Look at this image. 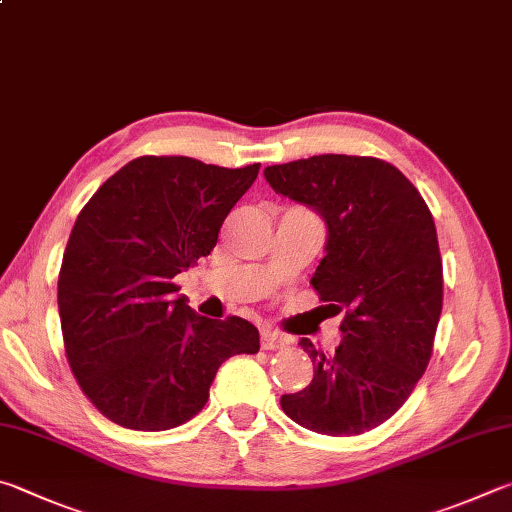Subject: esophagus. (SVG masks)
Segmentation results:
<instances>
[{"label": "esophagus", "instance_id": "34e87169", "mask_svg": "<svg viewBox=\"0 0 512 512\" xmlns=\"http://www.w3.org/2000/svg\"><path fill=\"white\" fill-rule=\"evenodd\" d=\"M286 347V338H282L277 331L266 329L262 331V349L268 351H277V349H284Z\"/></svg>", "mask_w": 512, "mask_h": 512}]
</instances>
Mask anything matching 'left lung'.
I'll list each match as a JSON object with an SVG mask.
<instances>
[{
	"instance_id": "8db88e82",
	"label": "left lung",
	"mask_w": 512,
	"mask_h": 512,
	"mask_svg": "<svg viewBox=\"0 0 512 512\" xmlns=\"http://www.w3.org/2000/svg\"><path fill=\"white\" fill-rule=\"evenodd\" d=\"M266 181L327 224V255L311 284L340 322L336 351L309 338V387L282 396L306 430L356 436L410 398L430 362L443 306V266L432 212L410 179L374 156L322 154L268 165Z\"/></svg>"
}]
</instances>
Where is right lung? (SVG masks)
<instances>
[{
	"label": "right lung",
	"mask_w": 512,
	"mask_h": 512,
	"mask_svg": "<svg viewBox=\"0 0 512 512\" xmlns=\"http://www.w3.org/2000/svg\"><path fill=\"white\" fill-rule=\"evenodd\" d=\"M259 172L190 156H138L80 210L58 277L64 353L116 425L161 432L197 416L221 362L259 351L244 318L194 313L174 277L217 246Z\"/></svg>",
	"instance_id": "add662e5"
}]
</instances>
